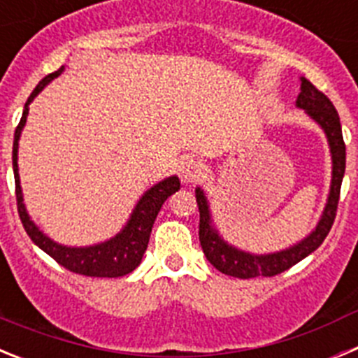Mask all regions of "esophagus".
Instances as JSON below:
<instances>
[{
  "label": "esophagus",
  "instance_id": "34e87169",
  "mask_svg": "<svg viewBox=\"0 0 358 358\" xmlns=\"http://www.w3.org/2000/svg\"><path fill=\"white\" fill-rule=\"evenodd\" d=\"M202 176H204V164L201 161L194 159V157H188V159L179 164V177L186 185L197 182Z\"/></svg>",
  "mask_w": 358,
  "mask_h": 358
}]
</instances>
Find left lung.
Wrapping results in <instances>:
<instances>
[{"label":"left lung","instance_id":"8db88e82","mask_svg":"<svg viewBox=\"0 0 358 358\" xmlns=\"http://www.w3.org/2000/svg\"><path fill=\"white\" fill-rule=\"evenodd\" d=\"M299 80H301V93L297 94L296 107L305 110L306 115L322 129L328 140V147H330L331 182L327 204H324V210H322L315 229L310 235H306L305 238L290 245V248L281 249V251L255 255V252L238 249L236 245H231L227 240L220 236V233H218L213 224L206 194H204V189L201 186H197L195 188V197H197L199 213H201L199 240H201L202 251L210 260V264L222 274H227V276L249 280V278L276 276V274L283 273L292 265H296L297 262L306 258L310 252H314L324 242L335 220L341 185H343L344 170H346V145H344L343 140L341 120L334 103L328 100L327 94H322L305 77H301Z\"/></svg>","mask_w":358,"mask_h":358}]
</instances>
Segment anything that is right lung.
<instances>
[{
	"instance_id": "add662e5",
	"label": "right lung",
	"mask_w": 358,
	"mask_h": 358,
	"mask_svg": "<svg viewBox=\"0 0 358 358\" xmlns=\"http://www.w3.org/2000/svg\"><path fill=\"white\" fill-rule=\"evenodd\" d=\"M62 71H64V66L61 69H57L55 73L46 75L37 84V87L31 91L27 103H24L23 116H21V122H19L17 129H15L14 148H12V166H14L15 199H17L19 218H21L24 231L28 233L31 242L36 243L37 248L43 249L46 255L52 256L53 260L59 262L62 267L71 271V273L84 274V276L91 278L125 276V274L132 273L141 264V258H143L145 251H147L154 220H156L157 213H159L161 206H163V202L181 188V182H179V177L177 176H170L166 179H163V181L157 182V185L152 186V188H148L140 197L134 210H132L127 224L122 227L120 233H116L113 238L106 240V242L94 243V245H85V248H71V245H62V243L50 238L48 235H44L43 231L37 227V224L30 218L27 206H24L23 202V189H21V179H19L17 166V148L19 138H21V132L24 129V123H27L28 106Z\"/></svg>"
}]
</instances>
